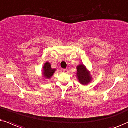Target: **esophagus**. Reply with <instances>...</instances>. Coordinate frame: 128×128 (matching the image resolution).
<instances>
[{"label":"esophagus","instance_id":"1","mask_svg":"<svg viewBox=\"0 0 128 128\" xmlns=\"http://www.w3.org/2000/svg\"><path fill=\"white\" fill-rule=\"evenodd\" d=\"M62 71L64 72V73H68V72L67 69H62Z\"/></svg>","mask_w":128,"mask_h":128}]
</instances>
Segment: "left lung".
<instances>
[{"mask_svg": "<svg viewBox=\"0 0 128 128\" xmlns=\"http://www.w3.org/2000/svg\"><path fill=\"white\" fill-rule=\"evenodd\" d=\"M76 77L78 81L82 85L86 86L92 81V76L89 70L84 64H80L76 67Z\"/></svg>", "mask_w": 128, "mask_h": 128, "instance_id": "obj_1", "label": "left lung"}]
</instances>
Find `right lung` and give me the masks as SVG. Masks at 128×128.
<instances>
[{
    "label": "right lung",
    "mask_w": 128,
    "mask_h": 128,
    "mask_svg": "<svg viewBox=\"0 0 128 128\" xmlns=\"http://www.w3.org/2000/svg\"><path fill=\"white\" fill-rule=\"evenodd\" d=\"M56 70V69H52L51 64L48 62H46L42 68V75L45 79H50Z\"/></svg>",
    "instance_id": "obj_1"
}]
</instances>
